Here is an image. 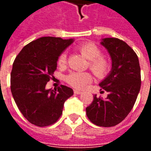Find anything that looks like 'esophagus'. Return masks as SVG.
Returning <instances> with one entry per match:
<instances>
[{
    "label": "esophagus",
    "mask_w": 151,
    "mask_h": 151,
    "mask_svg": "<svg viewBox=\"0 0 151 151\" xmlns=\"http://www.w3.org/2000/svg\"><path fill=\"white\" fill-rule=\"evenodd\" d=\"M73 92H74V94H76V95H80L82 92L80 91H78V90H74L73 91Z\"/></svg>",
    "instance_id": "obj_1"
}]
</instances>
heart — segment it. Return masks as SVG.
I'll return each instance as SVG.
<instances>
[{"label":"heart","instance_id":"obj_1","mask_svg":"<svg viewBox=\"0 0 151 151\" xmlns=\"http://www.w3.org/2000/svg\"><path fill=\"white\" fill-rule=\"evenodd\" d=\"M78 50L82 56L89 60L88 66L92 73L97 78H104L111 69V64L105 56H101V50L96 44L91 42L81 43L78 46ZM67 56L65 52L58 57L57 64L60 66L65 65ZM65 82L76 89H83L91 82V75L87 72H71L65 76Z\"/></svg>","mask_w":151,"mask_h":151}]
</instances>
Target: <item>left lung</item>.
<instances>
[{"instance_id": "8db88e82", "label": "left lung", "mask_w": 151, "mask_h": 151, "mask_svg": "<svg viewBox=\"0 0 151 151\" xmlns=\"http://www.w3.org/2000/svg\"><path fill=\"white\" fill-rule=\"evenodd\" d=\"M101 44L108 49L112 60L111 73L99 83L108 95L104 100L94 95L86 111L93 124L112 127L124 120L133 108L141 88V69L136 52L124 41L105 38Z\"/></svg>"}]
</instances>
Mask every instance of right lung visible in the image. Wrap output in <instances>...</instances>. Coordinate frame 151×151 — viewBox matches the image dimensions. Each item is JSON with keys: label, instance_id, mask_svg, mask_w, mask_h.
Returning a JSON list of instances; mask_svg holds the SVG:
<instances>
[{"label": "right lung", "instance_id": "right-lung-1", "mask_svg": "<svg viewBox=\"0 0 151 151\" xmlns=\"http://www.w3.org/2000/svg\"><path fill=\"white\" fill-rule=\"evenodd\" d=\"M73 40L41 37L32 41L16 56L10 74V89L23 116L39 127L53 124L62 114L66 99L73 95L71 88L60 85L45 89L56 69L57 60Z\"/></svg>", "mask_w": 151, "mask_h": 151}]
</instances>
